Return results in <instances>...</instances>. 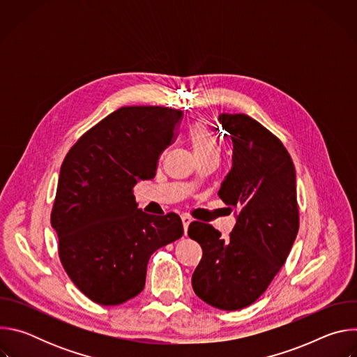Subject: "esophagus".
Here are the masks:
<instances>
[{
  "instance_id": "obj_1",
  "label": "esophagus",
  "mask_w": 357,
  "mask_h": 357,
  "mask_svg": "<svg viewBox=\"0 0 357 357\" xmlns=\"http://www.w3.org/2000/svg\"><path fill=\"white\" fill-rule=\"evenodd\" d=\"M190 222H192V219H190L189 216H182V225H183V231H185V234H186V231H188V227H189Z\"/></svg>"
}]
</instances>
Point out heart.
<instances>
[{
	"mask_svg": "<svg viewBox=\"0 0 357 357\" xmlns=\"http://www.w3.org/2000/svg\"><path fill=\"white\" fill-rule=\"evenodd\" d=\"M189 139L192 142L196 157H202L212 152H218L215 137L206 121L197 120L189 128Z\"/></svg>",
	"mask_w": 357,
	"mask_h": 357,
	"instance_id": "b5f03b06",
	"label": "heart"
}]
</instances>
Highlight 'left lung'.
Returning <instances> with one entry per match:
<instances>
[{
    "label": "left lung",
    "instance_id": "obj_1",
    "mask_svg": "<svg viewBox=\"0 0 357 357\" xmlns=\"http://www.w3.org/2000/svg\"><path fill=\"white\" fill-rule=\"evenodd\" d=\"M219 123L233 144V167L218 195L236 209V226L223 238L212 225H189V237L203 251L192 287L212 307L237 311L264 294L295 241V167L284 144L259 121L223 113Z\"/></svg>",
    "mask_w": 357,
    "mask_h": 357
}]
</instances>
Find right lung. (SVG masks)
Returning <instances> with one entry per match:
<instances>
[{"label":"right lung","instance_id":"right-lung-1","mask_svg":"<svg viewBox=\"0 0 357 357\" xmlns=\"http://www.w3.org/2000/svg\"><path fill=\"white\" fill-rule=\"evenodd\" d=\"M182 116L160 106L121 107L86 131L63 160L50 223L65 271L96 303L137 296L151 254L183 234L176 213L148 215L132 193L139 179L155 176Z\"/></svg>","mask_w":357,"mask_h":357}]
</instances>
